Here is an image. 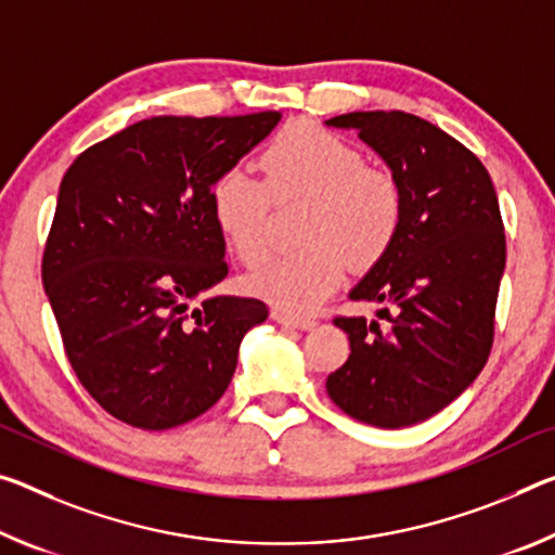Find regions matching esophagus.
I'll return each mask as SVG.
<instances>
[{
	"label": "esophagus",
	"instance_id": "esophagus-1",
	"mask_svg": "<svg viewBox=\"0 0 555 555\" xmlns=\"http://www.w3.org/2000/svg\"><path fill=\"white\" fill-rule=\"evenodd\" d=\"M271 319H274L276 323L294 325V328H301V331H309L315 325V319H311V315H296V313H288V311H281V309L271 311Z\"/></svg>",
	"mask_w": 555,
	"mask_h": 555
}]
</instances>
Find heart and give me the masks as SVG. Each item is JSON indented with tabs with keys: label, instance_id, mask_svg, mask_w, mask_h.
Instances as JSON below:
<instances>
[{
	"label": "heart",
	"instance_id": "heart-1",
	"mask_svg": "<svg viewBox=\"0 0 555 555\" xmlns=\"http://www.w3.org/2000/svg\"><path fill=\"white\" fill-rule=\"evenodd\" d=\"M263 182L240 170L212 184V215L246 267L267 257L271 246V202L309 199L304 249L281 254L249 276V288L288 313L321 304L340 284L348 261L367 269L380 261L398 236L404 192L390 170L365 165L350 140L315 122L281 128L259 157Z\"/></svg>",
	"mask_w": 555,
	"mask_h": 555
}]
</instances>
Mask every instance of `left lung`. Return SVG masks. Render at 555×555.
<instances>
[{
    "label": "left lung",
    "mask_w": 555,
    "mask_h": 555,
    "mask_svg": "<svg viewBox=\"0 0 555 555\" xmlns=\"http://www.w3.org/2000/svg\"><path fill=\"white\" fill-rule=\"evenodd\" d=\"M328 126L358 130L390 165L404 217L388 254L350 292L380 304L377 321L333 319L350 356L325 390L365 425L410 427L460 398L489 360L506 263L496 190L469 147L412 113L358 111Z\"/></svg>",
    "instance_id": "8db88e82"
}]
</instances>
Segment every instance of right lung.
<instances>
[{"mask_svg": "<svg viewBox=\"0 0 555 555\" xmlns=\"http://www.w3.org/2000/svg\"><path fill=\"white\" fill-rule=\"evenodd\" d=\"M279 118L155 116L88 147L61 180L41 281L76 377L130 427L207 412L244 333L267 321L259 298L190 304L230 274L212 184Z\"/></svg>", "mask_w": 555, "mask_h": 555, "instance_id": "obj_1", "label": "right lung"}]
</instances>
